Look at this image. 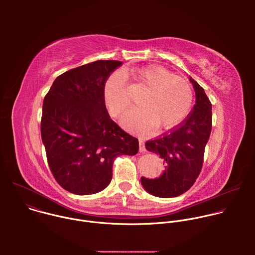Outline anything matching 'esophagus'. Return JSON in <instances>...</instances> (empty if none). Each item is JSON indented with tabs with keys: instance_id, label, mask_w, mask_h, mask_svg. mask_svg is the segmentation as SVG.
Instances as JSON below:
<instances>
[{
	"instance_id": "34e87169",
	"label": "esophagus",
	"mask_w": 255,
	"mask_h": 255,
	"mask_svg": "<svg viewBox=\"0 0 255 255\" xmlns=\"http://www.w3.org/2000/svg\"><path fill=\"white\" fill-rule=\"evenodd\" d=\"M139 151L140 152H143L145 151V145H144V142L142 140L139 139Z\"/></svg>"
}]
</instances>
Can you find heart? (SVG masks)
<instances>
[{"label":"heart","instance_id":"obj_1","mask_svg":"<svg viewBox=\"0 0 255 255\" xmlns=\"http://www.w3.org/2000/svg\"><path fill=\"white\" fill-rule=\"evenodd\" d=\"M138 79L149 90L141 105L122 119L125 128L148 131L154 126L169 129L183 122L189 115L194 93L191 84L184 78L158 65H149L138 70ZM104 101L110 114L119 117L130 106L127 81L122 71H115L104 86Z\"/></svg>","mask_w":255,"mask_h":255}]
</instances>
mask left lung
<instances>
[{"instance_id":"1","label":"left lung","mask_w":255,"mask_h":255,"mask_svg":"<svg viewBox=\"0 0 255 255\" xmlns=\"http://www.w3.org/2000/svg\"><path fill=\"white\" fill-rule=\"evenodd\" d=\"M196 104L188 118L170 131L147 141L145 147L162 158L163 173L154 179L141 177L144 190L159 198L186 193L200 174L205 147L212 130V104L204 89L190 77Z\"/></svg>"}]
</instances>
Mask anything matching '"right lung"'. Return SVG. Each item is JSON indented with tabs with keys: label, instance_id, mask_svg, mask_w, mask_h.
Instances as JSON below:
<instances>
[{
	"label": "right lung",
	"instance_id": "obj_1",
	"mask_svg": "<svg viewBox=\"0 0 255 255\" xmlns=\"http://www.w3.org/2000/svg\"><path fill=\"white\" fill-rule=\"evenodd\" d=\"M122 61L97 60L63 72L44 98L41 138L57 183L75 195L103 191L112 179L118 155H135L138 139L109 115L107 79Z\"/></svg>",
	"mask_w": 255,
	"mask_h": 255
}]
</instances>
